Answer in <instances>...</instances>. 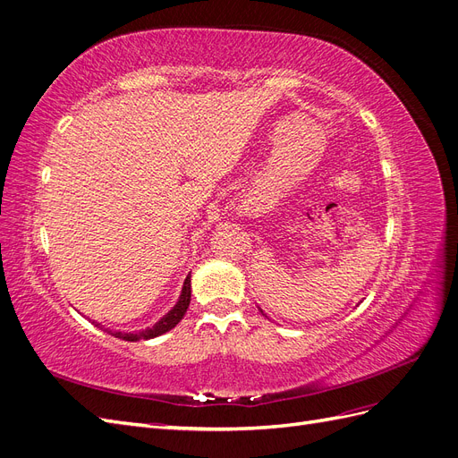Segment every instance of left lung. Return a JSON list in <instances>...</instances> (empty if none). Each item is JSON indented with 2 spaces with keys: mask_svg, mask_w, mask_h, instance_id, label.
I'll return each instance as SVG.
<instances>
[{
  "mask_svg": "<svg viewBox=\"0 0 458 458\" xmlns=\"http://www.w3.org/2000/svg\"><path fill=\"white\" fill-rule=\"evenodd\" d=\"M259 311H261V310H259ZM261 313H263V311H261Z\"/></svg>",
  "mask_w": 458,
  "mask_h": 458,
  "instance_id": "obj_1",
  "label": "left lung"
}]
</instances>
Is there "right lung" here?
Instances as JSON below:
<instances>
[{"instance_id": "obj_1", "label": "right lung", "mask_w": 458, "mask_h": 458, "mask_svg": "<svg viewBox=\"0 0 458 458\" xmlns=\"http://www.w3.org/2000/svg\"><path fill=\"white\" fill-rule=\"evenodd\" d=\"M191 303V273L187 275V279L183 283V288H182V294H179V300L175 306L165 313L158 323H155L152 327H147L145 330H140V332H118V330H110V328H105L101 323L97 321H91L97 328H105L108 335H113L114 338H122L126 342H140V340H150V338H157L160 335H164V332L172 330L179 321H182L183 315L187 313V308Z\"/></svg>"}]
</instances>
